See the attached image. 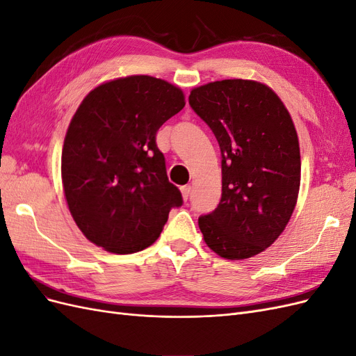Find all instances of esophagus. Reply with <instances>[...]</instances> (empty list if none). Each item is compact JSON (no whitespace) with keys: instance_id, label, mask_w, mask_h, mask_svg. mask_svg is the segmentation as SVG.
<instances>
[{"instance_id":"esophagus-1","label":"esophagus","mask_w":356,"mask_h":356,"mask_svg":"<svg viewBox=\"0 0 356 356\" xmlns=\"http://www.w3.org/2000/svg\"><path fill=\"white\" fill-rule=\"evenodd\" d=\"M181 193H182V199L188 200V197L191 195V187L190 186H182L181 187Z\"/></svg>"}]
</instances>
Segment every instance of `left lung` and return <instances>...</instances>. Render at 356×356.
Masks as SVG:
<instances>
[{"instance_id": "obj_1", "label": "left lung", "mask_w": 356, "mask_h": 356, "mask_svg": "<svg viewBox=\"0 0 356 356\" xmlns=\"http://www.w3.org/2000/svg\"><path fill=\"white\" fill-rule=\"evenodd\" d=\"M188 104L221 149L218 207L199 217L203 239L227 260L263 252L293 215L300 188V147L277 95L252 80H221L193 89Z\"/></svg>"}]
</instances>
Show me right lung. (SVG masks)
I'll use <instances>...</instances> for the list:
<instances>
[{"label": "right lung", "instance_id": "right-lung-1", "mask_svg": "<svg viewBox=\"0 0 356 356\" xmlns=\"http://www.w3.org/2000/svg\"><path fill=\"white\" fill-rule=\"evenodd\" d=\"M170 83L131 75L93 89L75 111L62 149V184L75 224L115 254L145 250L182 204L156 134L184 108Z\"/></svg>", "mask_w": 356, "mask_h": 356}]
</instances>
